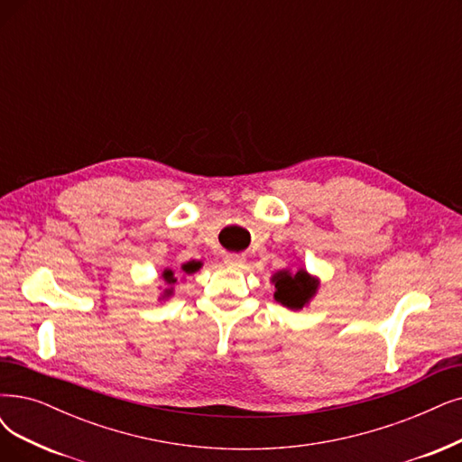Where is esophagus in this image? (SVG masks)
Here are the masks:
<instances>
[{
    "label": "esophagus",
    "mask_w": 462,
    "mask_h": 462,
    "mask_svg": "<svg viewBox=\"0 0 462 462\" xmlns=\"http://www.w3.org/2000/svg\"><path fill=\"white\" fill-rule=\"evenodd\" d=\"M245 262V257L241 254H227L226 255V263L227 265H241Z\"/></svg>",
    "instance_id": "obj_1"
}]
</instances>
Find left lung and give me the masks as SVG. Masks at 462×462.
Masks as SVG:
<instances>
[{
  "instance_id": "1",
  "label": "left lung",
  "mask_w": 462,
  "mask_h": 462,
  "mask_svg": "<svg viewBox=\"0 0 462 462\" xmlns=\"http://www.w3.org/2000/svg\"><path fill=\"white\" fill-rule=\"evenodd\" d=\"M274 282V300L288 309H303V305L315 295L319 281L307 274L305 269L298 273L281 271L273 276Z\"/></svg>"
}]
</instances>
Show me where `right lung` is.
Returning <instances> with one entry per match:
<instances>
[{
    "label": "right lung",
    "instance_id": "right-lung-1",
    "mask_svg": "<svg viewBox=\"0 0 462 462\" xmlns=\"http://www.w3.org/2000/svg\"><path fill=\"white\" fill-rule=\"evenodd\" d=\"M199 267H200V263H199V262H189V263L183 265L181 269H183V273L191 274V273H195ZM162 276H164V281H167L169 284H174V282H176V279H174V273H172L171 269L164 271V273H162ZM167 293H171V290H167Z\"/></svg>",
    "mask_w": 462,
    "mask_h": 462
}]
</instances>
